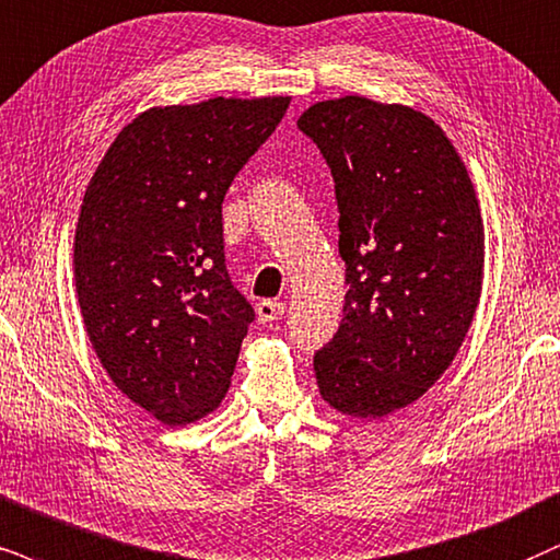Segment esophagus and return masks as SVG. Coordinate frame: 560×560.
I'll return each instance as SVG.
<instances>
[{"label": "esophagus", "mask_w": 560, "mask_h": 560, "mask_svg": "<svg viewBox=\"0 0 560 560\" xmlns=\"http://www.w3.org/2000/svg\"><path fill=\"white\" fill-rule=\"evenodd\" d=\"M284 302H279V300H264V302H258V307H256V313H258V320L260 323H273V320H279L281 315H284Z\"/></svg>", "instance_id": "1"}]
</instances>
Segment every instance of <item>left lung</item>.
Here are the masks:
<instances>
[{"label":"left lung","mask_w":560,"mask_h":560,"mask_svg":"<svg viewBox=\"0 0 560 560\" xmlns=\"http://www.w3.org/2000/svg\"><path fill=\"white\" fill-rule=\"evenodd\" d=\"M296 126L336 183L346 302L315 353L323 400L351 419L410 406L457 357L483 287V219L468 167L427 113L364 95Z\"/></svg>","instance_id":"obj_1"}]
</instances>
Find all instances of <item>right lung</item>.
<instances>
[{
	"mask_svg": "<svg viewBox=\"0 0 560 560\" xmlns=\"http://www.w3.org/2000/svg\"><path fill=\"white\" fill-rule=\"evenodd\" d=\"M292 97L139 113L84 190L74 284L113 385L167 427L219 408L253 307L224 266L222 201Z\"/></svg>",
	"mask_w": 560,
	"mask_h": 560,
	"instance_id": "right-lung-1",
	"label": "right lung"
}]
</instances>
